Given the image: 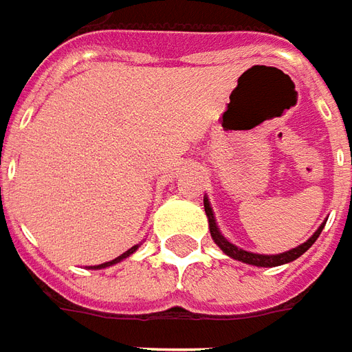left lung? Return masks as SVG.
<instances>
[{"mask_svg":"<svg viewBox=\"0 0 352 352\" xmlns=\"http://www.w3.org/2000/svg\"><path fill=\"white\" fill-rule=\"evenodd\" d=\"M204 212H206L208 225H210V234L214 238V242L217 243V248H219L225 255H229L230 258H234V261H240V263L245 264H253V266H261V268H274V266H281V264L296 261L300 255H304V253L311 248L313 243H315V240H317L320 232H322V229H324V225H327V221L320 223L319 229L315 230V232L307 238L306 242L300 243L296 248H292V250L285 251V253H279V255H261V253H251V251H245L242 250V248H238V245L230 243L229 240L221 234V230L217 227L214 210H212V204H210V199H208V197H204Z\"/></svg>","mask_w":352,"mask_h":352,"instance_id":"1","label":"left lung"}]
</instances>
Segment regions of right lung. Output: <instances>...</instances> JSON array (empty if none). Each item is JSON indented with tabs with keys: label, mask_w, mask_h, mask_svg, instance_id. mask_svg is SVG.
Here are the masks:
<instances>
[{
	"label": "right lung",
	"mask_w": 352,
	"mask_h": 352,
	"mask_svg": "<svg viewBox=\"0 0 352 352\" xmlns=\"http://www.w3.org/2000/svg\"><path fill=\"white\" fill-rule=\"evenodd\" d=\"M138 248H140V243H137V245H133V248H131V250H127V251H125V253H122V255H120V257L114 258V261H109V263L97 264V266H89V268H91V270H102V268H109V266H112V264L122 263L123 258L131 257V255H133V253H135V251H137Z\"/></svg>",
	"instance_id": "obj_1"
}]
</instances>
